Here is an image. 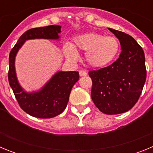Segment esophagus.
<instances>
[{
  "label": "esophagus",
  "instance_id": "1",
  "mask_svg": "<svg viewBox=\"0 0 153 153\" xmlns=\"http://www.w3.org/2000/svg\"><path fill=\"white\" fill-rule=\"evenodd\" d=\"M79 74L80 76H85L87 75V73H86V71H85V70H79Z\"/></svg>",
  "mask_w": 153,
  "mask_h": 153
}]
</instances>
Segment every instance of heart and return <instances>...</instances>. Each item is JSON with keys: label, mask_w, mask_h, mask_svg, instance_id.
I'll return each instance as SVG.
<instances>
[{"label": "heart", "mask_w": 153, "mask_h": 153, "mask_svg": "<svg viewBox=\"0 0 153 153\" xmlns=\"http://www.w3.org/2000/svg\"><path fill=\"white\" fill-rule=\"evenodd\" d=\"M63 50L67 57L72 60L78 57V51L85 52L86 63L92 67L100 68L111 63L117 56L120 42L116 36L87 33L76 36L74 46L65 44Z\"/></svg>", "instance_id": "1"}]
</instances>
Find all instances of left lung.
Wrapping results in <instances>:
<instances>
[{
  "instance_id": "1",
  "label": "left lung",
  "mask_w": 153,
  "mask_h": 153,
  "mask_svg": "<svg viewBox=\"0 0 153 153\" xmlns=\"http://www.w3.org/2000/svg\"><path fill=\"white\" fill-rule=\"evenodd\" d=\"M120 40L122 52L108 67L89 72L93 82L91 98L102 113H126L134 106L146 79L145 54L133 37L109 28Z\"/></svg>"
}]
</instances>
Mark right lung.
I'll list each match as a JSON object with an SVG mask.
<instances>
[{
	"instance_id": "right-lung-1",
	"label": "right lung",
	"mask_w": 153,
	"mask_h": 153,
	"mask_svg": "<svg viewBox=\"0 0 153 153\" xmlns=\"http://www.w3.org/2000/svg\"><path fill=\"white\" fill-rule=\"evenodd\" d=\"M61 27L58 25L32 28L23 33L9 55L8 81L19 106L24 112L33 117L52 118L60 115L67 107L70 92L79 78V72L56 73L52 79L37 93L24 92L17 82L14 68V60L17 51L29 39H58Z\"/></svg>"
}]
</instances>
